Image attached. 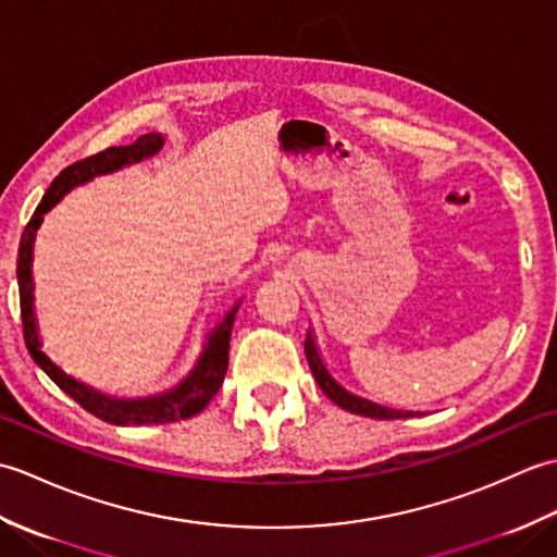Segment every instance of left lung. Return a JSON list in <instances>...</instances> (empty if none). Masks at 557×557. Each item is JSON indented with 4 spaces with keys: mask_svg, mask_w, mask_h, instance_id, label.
<instances>
[{
    "mask_svg": "<svg viewBox=\"0 0 557 557\" xmlns=\"http://www.w3.org/2000/svg\"><path fill=\"white\" fill-rule=\"evenodd\" d=\"M304 351H306V359H309L315 383L321 385L323 393L333 399L337 407L347 409L351 413H359V417H369V419H409V417H423L425 413V411H413V409H405V407L397 409V407L383 405V401H375V399L351 393V389H347L333 373L327 371V366L321 357V349H318L313 330H309V335H306Z\"/></svg>",
    "mask_w": 557,
    "mask_h": 557,
    "instance_id": "1",
    "label": "left lung"
}]
</instances>
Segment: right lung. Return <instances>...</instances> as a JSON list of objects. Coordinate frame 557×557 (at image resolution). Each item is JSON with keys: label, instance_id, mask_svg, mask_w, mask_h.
<instances>
[{"label": "right lung", "instance_id": "obj_1", "mask_svg": "<svg viewBox=\"0 0 557 557\" xmlns=\"http://www.w3.org/2000/svg\"><path fill=\"white\" fill-rule=\"evenodd\" d=\"M162 146H164V138L160 134H146L136 138V144L132 146H112L108 150L98 152V156L69 164L66 170L59 172V176L50 184V188H47L40 206L35 208L30 222L21 234V246H18L16 277H18V297H21V321H23V337H26V347L30 351L33 361L52 377L59 389H64L69 397H74L83 409L90 411L92 417L114 425L172 423V421L191 419L198 411H203L208 407V401L215 397V393L220 389L224 373H227L232 325H234L236 311H239L242 306V299L236 301L232 309L224 313L222 321L206 335L203 351H200L196 366L174 387L148 397L108 395L98 387L83 383L81 377L59 369V366L42 351L38 318H35L33 244H35V232L40 230L45 212H50L59 200L71 191V188L96 180L100 174H110L122 168H128V164H136L140 160L158 156Z\"/></svg>", "mask_w": 557, "mask_h": 557}]
</instances>
